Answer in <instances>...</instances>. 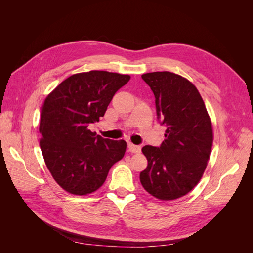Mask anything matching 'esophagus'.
Listing matches in <instances>:
<instances>
[{"label": "esophagus", "mask_w": 253, "mask_h": 253, "mask_svg": "<svg viewBox=\"0 0 253 253\" xmlns=\"http://www.w3.org/2000/svg\"><path fill=\"white\" fill-rule=\"evenodd\" d=\"M127 148H128V151L132 153H140L141 151V145H136L131 142L127 143Z\"/></svg>", "instance_id": "obj_1"}]
</instances>
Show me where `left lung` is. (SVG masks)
<instances>
[{
  "label": "left lung",
  "instance_id": "left-lung-1",
  "mask_svg": "<svg viewBox=\"0 0 253 253\" xmlns=\"http://www.w3.org/2000/svg\"><path fill=\"white\" fill-rule=\"evenodd\" d=\"M155 96L166 139L159 147L144 145L148 167L140 173L145 191L172 201L189 193L201 180L213 142L212 125L202 96L186 78L171 72L143 74Z\"/></svg>",
  "mask_w": 253,
  "mask_h": 253
}]
</instances>
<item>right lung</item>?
Instances as JSON below:
<instances>
[{
    "label": "right lung",
    "mask_w": 253,
    "mask_h": 253,
    "mask_svg": "<svg viewBox=\"0 0 253 253\" xmlns=\"http://www.w3.org/2000/svg\"><path fill=\"white\" fill-rule=\"evenodd\" d=\"M128 75L105 71L75 74L44 100L40 147L49 172L67 192L86 195L100 188L111 167L124 157L126 142L103 138L89 125L104 116Z\"/></svg>",
    "instance_id": "1"
}]
</instances>
